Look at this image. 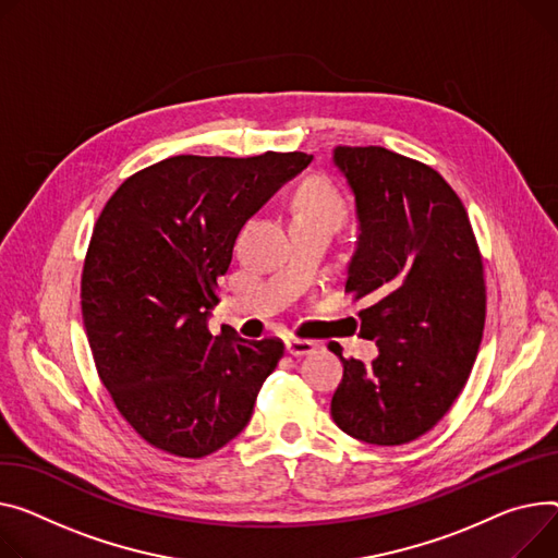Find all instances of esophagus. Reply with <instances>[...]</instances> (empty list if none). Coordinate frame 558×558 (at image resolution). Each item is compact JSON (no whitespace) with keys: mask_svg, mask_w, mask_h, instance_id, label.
I'll list each match as a JSON object with an SVG mask.
<instances>
[{"mask_svg":"<svg viewBox=\"0 0 558 558\" xmlns=\"http://www.w3.org/2000/svg\"><path fill=\"white\" fill-rule=\"evenodd\" d=\"M287 352H289L291 356L314 354V352H316V343H314V341H305V339H289V341H287Z\"/></svg>","mask_w":558,"mask_h":558,"instance_id":"34e87169","label":"esophagus"}]
</instances>
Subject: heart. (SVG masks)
<instances>
[{"label": "heart", "instance_id": "1", "mask_svg": "<svg viewBox=\"0 0 558 558\" xmlns=\"http://www.w3.org/2000/svg\"><path fill=\"white\" fill-rule=\"evenodd\" d=\"M343 202L337 191L323 179L305 181L293 199V219H329L339 225Z\"/></svg>", "mask_w": 558, "mask_h": 558}]
</instances>
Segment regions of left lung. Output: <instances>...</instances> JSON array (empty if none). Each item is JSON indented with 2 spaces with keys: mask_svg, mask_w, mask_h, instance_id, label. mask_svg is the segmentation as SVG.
Returning <instances> with one entry per match:
<instances>
[{
  "mask_svg": "<svg viewBox=\"0 0 558 558\" xmlns=\"http://www.w3.org/2000/svg\"><path fill=\"white\" fill-rule=\"evenodd\" d=\"M359 233L345 291L367 303L361 337L373 365L343 359L331 397L337 426L377 447L430 430L462 392L485 329V274L469 215L433 168L379 145H337Z\"/></svg>",
  "mask_w": 558,
  "mask_h": 558,
  "instance_id": "1",
  "label": "left lung"
}]
</instances>
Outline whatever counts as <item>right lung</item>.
<instances>
[{
	"mask_svg": "<svg viewBox=\"0 0 558 558\" xmlns=\"http://www.w3.org/2000/svg\"><path fill=\"white\" fill-rule=\"evenodd\" d=\"M312 163L305 153L179 155L121 183L85 257L83 323L102 386L153 447L204 458L238 437L284 345L213 337L238 233Z\"/></svg>",
	"mask_w": 558,
	"mask_h": 558,
	"instance_id": "right-lung-1",
	"label": "right lung"
}]
</instances>
